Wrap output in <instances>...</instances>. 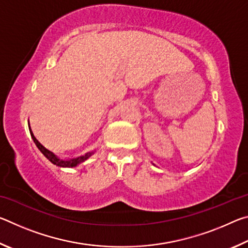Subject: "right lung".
Segmentation results:
<instances>
[{
  "instance_id": "1",
  "label": "right lung",
  "mask_w": 248,
  "mask_h": 248,
  "mask_svg": "<svg viewBox=\"0 0 248 248\" xmlns=\"http://www.w3.org/2000/svg\"><path fill=\"white\" fill-rule=\"evenodd\" d=\"M28 125H29V132H31V136L32 138L33 142H35V144L37 145V148L40 150V152L43 153L46 157H47L50 162L52 163V164L57 165V166H60V167H75L78 166V164H81V163L85 162L87 158L91 157L92 155L94 154V151H92V152H87L86 154L81 155V156H78V157H73V158H60L59 156H57L56 154L51 151L48 150L46 146H44L43 144L40 143V142L36 139V137L33 136V133L31 131V124H29V120H28Z\"/></svg>"
}]
</instances>
